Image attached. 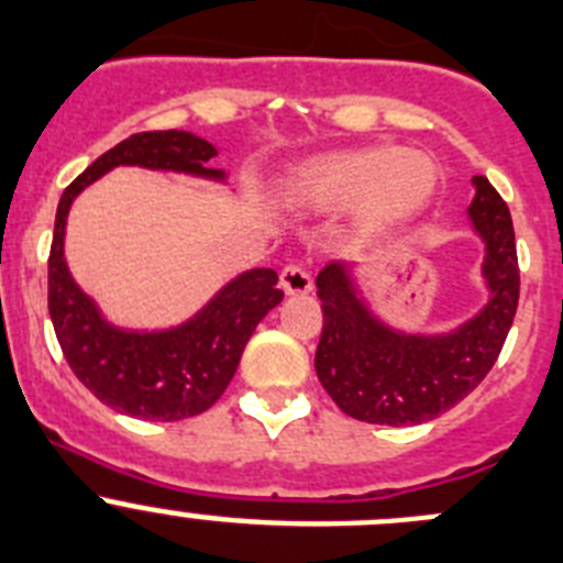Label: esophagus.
<instances>
[{
  "label": "esophagus",
  "mask_w": 563,
  "mask_h": 563,
  "mask_svg": "<svg viewBox=\"0 0 563 563\" xmlns=\"http://www.w3.org/2000/svg\"><path fill=\"white\" fill-rule=\"evenodd\" d=\"M280 288L286 294H308L313 288V280L302 266L291 264L280 272Z\"/></svg>",
  "instance_id": "esophagus-1"
}]
</instances>
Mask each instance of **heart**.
Masks as SVG:
<instances>
[{
	"label": "heart",
	"instance_id": "obj_1",
	"mask_svg": "<svg viewBox=\"0 0 563 563\" xmlns=\"http://www.w3.org/2000/svg\"><path fill=\"white\" fill-rule=\"evenodd\" d=\"M439 186L430 155L391 146L341 150L313 157L283 183V199L294 208L339 210L355 205L366 228H397L428 208Z\"/></svg>",
	"mask_w": 563,
	"mask_h": 563
}]
</instances>
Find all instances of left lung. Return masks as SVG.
Segmentation results:
<instances>
[{
	"mask_svg": "<svg viewBox=\"0 0 563 563\" xmlns=\"http://www.w3.org/2000/svg\"><path fill=\"white\" fill-rule=\"evenodd\" d=\"M470 219L486 244V306L450 333H402L369 311L350 264H328L317 277L322 339L317 375L346 417L372 424H419L450 411L488 375L519 302L517 241L508 205L483 175L472 177Z\"/></svg>",
	"mask_w": 563,
	"mask_h": 563,
	"instance_id": "8db88e82",
	"label": "left lung"
}]
</instances>
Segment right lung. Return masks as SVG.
I'll return each mask as SVG.
<instances>
[{
    "instance_id": "add662e5",
    "label": "right lung",
    "mask_w": 563,
    "mask_h": 563,
    "mask_svg": "<svg viewBox=\"0 0 563 563\" xmlns=\"http://www.w3.org/2000/svg\"><path fill=\"white\" fill-rule=\"evenodd\" d=\"M213 155V144L186 130L135 133L99 155L57 202L49 250V317L55 335L77 380L97 400L128 417L177 422L208 411L233 380L252 330L280 306L277 272L250 269L233 277L202 311L177 328H115L66 266L63 239L68 208L82 188L115 166L224 180L222 169L208 166Z\"/></svg>"
}]
</instances>
